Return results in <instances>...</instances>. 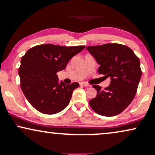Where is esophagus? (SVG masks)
Instances as JSON below:
<instances>
[{"label":"esophagus","mask_w":155,"mask_h":155,"mask_svg":"<svg viewBox=\"0 0 155 155\" xmlns=\"http://www.w3.org/2000/svg\"><path fill=\"white\" fill-rule=\"evenodd\" d=\"M80 85L84 86V87H89V86H90L88 84L84 83V82H81V83H80Z\"/></svg>","instance_id":"obj_1"}]
</instances>
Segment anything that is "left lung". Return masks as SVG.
Segmentation results:
<instances>
[{"instance_id":"8db88e82","label":"left lung","mask_w":155,"mask_h":155,"mask_svg":"<svg viewBox=\"0 0 155 155\" xmlns=\"http://www.w3.org/2000/svg\"><path fill=\"white\" fill-rule=\"evenodd\" d=\"M86 48L99 65V73L111 79L104 90L99 85L92 86L97 94L89 101L90 107L99 115H118L130 105L136 94L142 75L139 58L130 48L119 44Z\"/></svg>"}]
</instances>
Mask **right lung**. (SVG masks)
<instances>
[{"label":"right lung","mask_w":155,"mask_h":155,"mask_svg":"<svg viewBox=\"0 0 155 155\" xmlns=\"http://www.w3.org/2000/svg\"><path fill=\"white\" fill-rule=\"evenodd\" d=\"M84 46H66L41 44L31 48L21 58L19 68L20 87L29 104L44 114H55L68 105L78 82H58L56 73L65 68Z\"/></svg>","instance_id":"right-lung-1"}]
</instances>
